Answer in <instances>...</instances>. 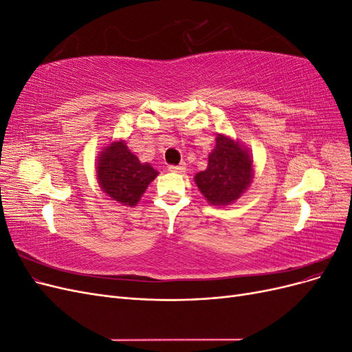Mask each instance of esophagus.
I'll use <instances>...</instances> for the list:
<instances>
[{"label":"esophagus","instance_id":"1","mask_svg":"<svg viewBox=\"0 0 352 352\" xmlns=\"http://www.w3.org/2000/svg\"><path fill=\"white\" fill-rule=\"evenodd\" d=\"M168 170H170V172H173V173L184 175L186 172V164L182 163V164H179V166H170Z\"/></svg>","mask_w":352,"mask_h":352}]
</instances>
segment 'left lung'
<instances>
[{"label":"left lung","mask_w":352,"mask_h":352,"mask_svg":"<svg viewBox=\"0 0 352 352\" xmlns=\"http://www.w3.org/2000/svg\"><path fill=\"white\" fill-rule=\"evenodd\" d=\"M254 179L252 154L238 140L217 133L204 172L194 180L210 206H230L247 192Z\"/></svg>","instance_id":"1"}]
</instances>
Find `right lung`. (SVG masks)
<instances>
[{
  "label": "right lung",
  "mask_w": 352,
  "mask_h": 352,
  "mask_svg": "<svg viewBox=\"0 0 352 352\" xmlns=\"http://www.w3.org/2000/svg\"><path fill=\"white\" fill-rule=\"evenodd\" d=\"M95 176L105 195L122 206L135 207L158 172L150 163H141L123 140H117L98 153Z\"/></svg>",
  "instance_id": "right-lung-1"
}]
</instances>
